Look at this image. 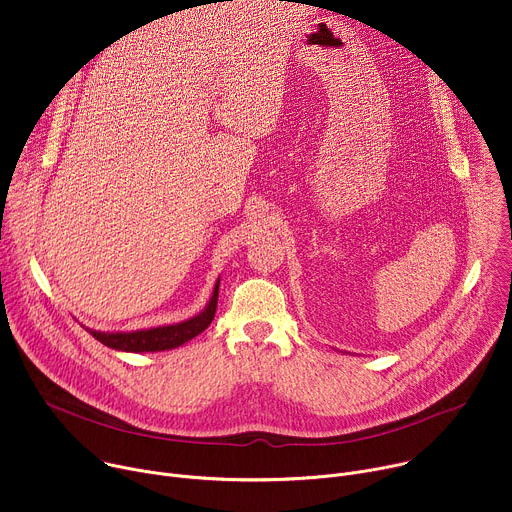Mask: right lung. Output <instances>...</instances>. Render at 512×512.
<instances>
[{
	"instance_id": "1",
	"label": "right lung",
	"mask_w": 512,
	"mask_h": 512,
	"mask_svg": "<svg viewBox=\"0 0 512 512\" xmlns=\"http://www.w3.org/2000/svg\"><path fill=\"white\" fill-rule=\"evenodd\" d=\"M218 285H221V277L216 279L212 296H210L208 304L204 306V310L184 322L156 326V328H148V330H133V332H99V330H89V328L87 330L101 344L115 348V350H123V352H160V350L178 348L210 326L214 312H216V302H218Z\"/></svg>"
}]
</instances>
